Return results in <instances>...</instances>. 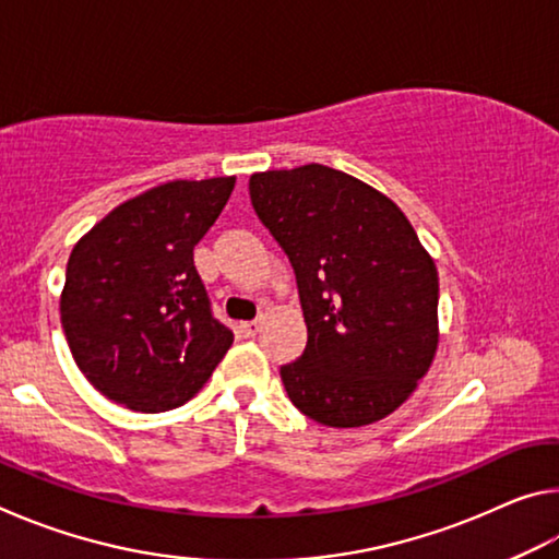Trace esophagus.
<instances>
[{"instance_id": "esophagus-1", "label": "esophagus", "mask_w": 559, "mask_h": 559, "mask_svg": "<svg viewBox=\"0 0 559 559\" xmlns=\"http://www.w3.org/2000/svg\"><path fill=\"white\" fill-rule=\"evenodd\" d=\"M259 328H261V318H257V320H246V323L239 325L243 337H253V335L259 333Z\"/></svg>"}]
</instances>
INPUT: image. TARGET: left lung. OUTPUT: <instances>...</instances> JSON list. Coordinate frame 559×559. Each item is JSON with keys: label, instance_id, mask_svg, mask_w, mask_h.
<instances>
[{"label": "left lung", "instance_id": "left-lung-1", "mask_svg": "<svg viewBox=\"0 0 559 559\" xmlns=\"http://www.w3.org/2000/svg\"><path fill=\"white\" fill-rule=\"evenodd\" d=\"M259 222L296 273L308 343L281 365L288 400L318 424L365 427L427 374L439 343L437 266L400 206L325 165L259 173Z\"/></svg>", "mask_w": 559, "mask_h": 559}]
</instances>
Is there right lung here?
Wrapping results in <instances>:
<instances>
[{
	"label": "right lung",
	"mask_w": 559,
	"mask_h": 559,
	"mask_svg": "<svg viewBox=\"0 0 559 559\" xmlns=\"http://www.w3.org/2000/svg\"><path fill=\"white\" fill-rule=\"evenodd\" d=\"M234 177L159 185L112 210L73 246L61 296L71 355L100 394L169 412L202 390L234 343L214 318L194 246L219 219Z\"/></svg>",
	"instance_id": "right-lung-1"
}]
</instances>
